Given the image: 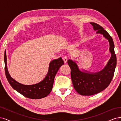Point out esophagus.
<instances>
[{
    "mask_svg": "<svg viewBox=\"0 0 121 121\" xmlns=\"http://www.w3.org/2000/svg\"><path fill=\"white\" fill-rule=\"evenodd\" d=\"M63 60L64 61L65 63H66L67 62V60H68V59H67V57L66 56H64L63 57Z\"/></svg>",
    "mask_w": 121,
    "mask_h": 121,
    "instance_id": "obj_1",
    "label": "esophagus"
}]
</instances>
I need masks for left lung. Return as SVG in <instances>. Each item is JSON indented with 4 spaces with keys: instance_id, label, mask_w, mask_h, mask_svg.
Instances as JSON below:
<instances>
[{
    "instance_id": "1",
    "label": "left lung",
    "mask_w": 121,
    "mask_h": 121,
    "mask_svg": "<svg viewBox=\"0 0 121 121\" xmlns=\"http://www.w3.org/2000/svg\"><path fill=\"white\" fill-rule=\"evenodd\" d=\"M97 33L102 34L109 43L111 57L105 68L99 72L87 73L79 70L77 65L71 60L68 64L71 68V76L73 86L82 95H92L99 93L108 86L114 75L117 65V57L114 50V43L111 36L101 26L95 23H90Z\"/></svg>"
}]
</instances>
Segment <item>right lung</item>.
Returning <instances> with one entry per match:
<instances>
[{
  "label": "right lung",
  "mask_w": 121,
  "mask_h": 121,
  "mask_svg": "<svg viewBox=\"0 0 121 121\" xmlns=\"http://www.w3.org/2000/svg\"><path fill=\"white\" fill-rule=\"evenodd\" d=\"M4 61L5 73L10 86L25 97L31 99H41L47 96L52 89L54 79L58 69L64 64L61 57L50 61L49 70L45 78L40 82L31 85H25L19 83L9 75L7 69L6 51L4 52Z\"/></svg>",
  "instance_id": "right-lung-1"
}]
</instances>
